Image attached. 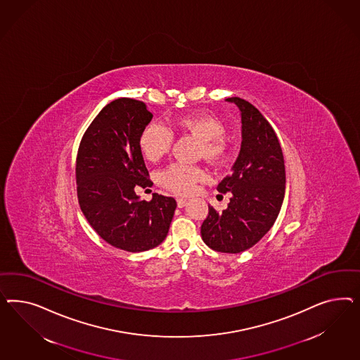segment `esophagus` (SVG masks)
Returning a JSON list of instances; mask_svg holds the SVG:
<instances>
[{
	"mask_svg": "<svg viewBox=\"0 0 360 360\" xmlns=\"http://www.w3.org/2000/svg\"><path fill=\"white\" fill-rule=\"evenodd\" d=\"M176 205H178L179 208L185 207L186 205H187V200L184 199V198H178L176 199Z\"/></svg>",
	"mask_w": 360,
	"mask_h": 360,
	"instance_id": "obj_1",
	"label": "esophagus"
}]
</instances>
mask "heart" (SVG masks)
<instances>
[{"label":"heart","mask_w":360,"mask_h":360,"mask_svg":"<svg viewBox=\"0 0 360 360\" xmlns=\"http://www.w3.org/2000/svg\"><path fill=\"white\" fill-rule=\"evenodd\" d=\"M178 131L188 133L200 140L199 157H203L208 164L218 165L224 160L227 153V145L224 140L226 128L217 116L202 113L188 115L179 117L174 122ZM174 142V134L167 127L153 122L149 124L140 134V149L143 157L157 162L170 152ZM205 178L203 170L196 166L184 164H173L160 173L161 185L176 194H190L198 182Z\"/></svg>","instance_id":"1"}]
</instances>
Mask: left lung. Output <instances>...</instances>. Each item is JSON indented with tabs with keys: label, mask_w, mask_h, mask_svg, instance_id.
<instances>
[{
	"label": "left lung",
	"mask_w": 360,
	"mask_h": 360,
	"mask_svg": "<svg viewBox=\"0 0 360 360\" xmlns=\"http://www.w3.org/2000/svg\"><path fill=\"white\" fill-rule=\"evenodd\" d=\"M235 103L241 115V146L232 174L218 185L219 193H229V207L218 212L208 206L200 227L202 239L211 250L240 253L253 247L272 229L285 195L283 150L271 124L251 103Z\"/></svg>",
	"instance_id": "8db88e82"
}]
</instances>
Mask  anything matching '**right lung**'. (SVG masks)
Here are the masks:
<instances>
[{"instance_id": "1", "label": "right lung", "mask_w": 360, "mask_h": 360, "mask_svg": "<svg viewBox=\"0 0 360 360\" xmlns=\"http://www.w3.org/2000/svg\"><path fill=\"white\" fill-rule=\"evenodd\" d=\"M152 117L140 100L116 98L98 112L77 150L80 208L98 236L122 251L160 245L176 207L172 196L154 193L146 202L134 193L136 186L153 185L139 143Z\"/></svg>"}]
</instances>
